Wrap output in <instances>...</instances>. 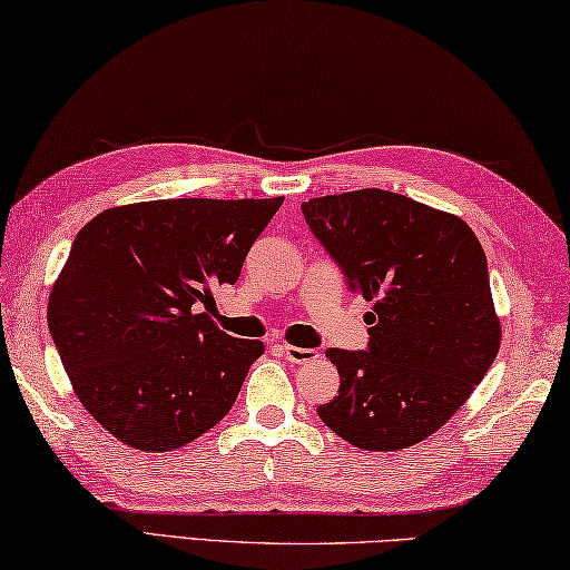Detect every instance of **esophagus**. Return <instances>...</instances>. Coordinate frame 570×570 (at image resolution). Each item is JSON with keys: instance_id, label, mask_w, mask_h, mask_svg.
I'll list each match as a JSON object with an SVG mask.
<instances>
[{"instance_id": "34e87169", "label": "esophagus", "mask_w": 570, "mask_h": 570, "mask_svg": "<svg viewBox=\"0 0 570 570\" xmlns=\"http://www.w3.org/2000/svg\"><path fill=\"white\" fill-rule=\"evenodd\" d=\"M282 354L292 361V364H306V361L316 358V351L314 348H298L292 344H282Z\"/></svg>"}]
</instances>
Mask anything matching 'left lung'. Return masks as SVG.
Here are the masks:
<instances>
[{
    "instance_id": "left-lung-1",
    "label": "left lung",
    "mask_w": 570,
    "mask_h": 570,
    "mask_svg": "<svg viewBox=\"0 0 570 570\" xmlns=\"http://www.w3.org/2000/svg\"><path fill=\"white\" fill-rule=\"evenodd\" d=\"M306 224L366 302L368 348H328L341 386L318 406L364 451L429 439L481 384L501 346L481 242L456 214L358 189L302 204Z\"/></svg>"
}]
</instances>
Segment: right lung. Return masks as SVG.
<instances>
[{
  "label": "right lung",
  "instance_id": "obj_1",
  "mask_svg": "<svg viewBox=\"0 0 570 570\" xmlns=\"http://www.w3.org/2000/svg\"><path fill=\"white\" fill-rule=\"evenodd\" d=\"M274 199H159L111 206L77 234L49 294V334L77 399L131 449H181L239 396L258 338L199 312L236 284Z\"/></svg>",
  "mask_w": 570,
  "mask_h": 570
}]
</instances>
